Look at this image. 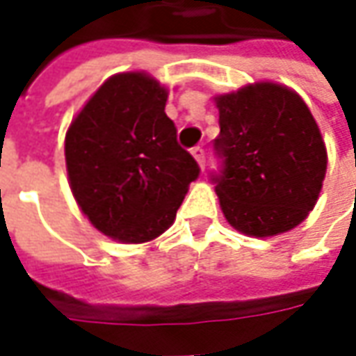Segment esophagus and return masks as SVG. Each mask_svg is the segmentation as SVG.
I'll use <instances>...</instances> for the list:
<instances>
[{
    "mask_svg": "<svg viewBox=\"0 0 356 356\" xmlns=\"http://www.w3.org/2000/svg\"><path fill=\"white\" fill-rule=\"evenodd\" d=\"M192 156L196 158V162H198V166L204 170L206 168V152H204V148L202 146H196V148H192Z\"/></svg>",
    "mask_w": 356,
    "mask_h": 356,
    "instance_id": "obj_1",
    "label": "esophagus"
}]
</instances>
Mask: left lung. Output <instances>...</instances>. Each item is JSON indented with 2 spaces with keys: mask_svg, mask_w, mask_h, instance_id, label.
Listing matches in <instances>:
<instances>
[{
  "mask_svg": "<svg viewBox=\"0 0 356 356\" xmlns=\"http://www.w3.org/2000/svg\"><path fill=\"white\" fill-rule=\"evenodd\" d=\"M220 113L213 176L227 224L252 238L297 227L315 208L327 172L317 120L293 89L259 81L213 97Z\"/></svg>",
  "mask_w": 356,
  "mask_h": 356,
  "instance_id": "1",
  "label": "left lung"
}]
</instances>
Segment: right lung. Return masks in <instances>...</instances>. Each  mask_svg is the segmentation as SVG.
I'll return each instance as SVG.
<instances>
[{"mask_svg":"<svg viewBox=\"0 0 356 356\" xmlns=\"http://www.w3.org/2000/svg\"><path fill=\"white\" fill-rule=\"evenodd\" d=\"M168 89L144 71L108 76L65 136L69 186L92 227L122 243H144L174 224L196 160L176 143Z\"/></svg>","mask_w":356,"mask_h":356,"instance_id":"add662e5","label":"right lung"}]
</instances>
